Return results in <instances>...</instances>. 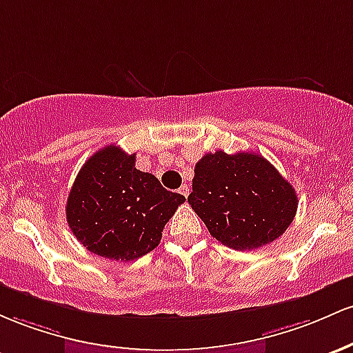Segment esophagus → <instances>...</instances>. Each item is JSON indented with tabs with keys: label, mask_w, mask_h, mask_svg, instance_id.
Returning a JSON list of instances; mask_svg holds the SVG:
<instances>
[{
	"label": "esophagus",
	"mask_w": 353,
	"mask_h": 353,
	"mask_svg": "<svg viewBox=\"0 0 353 353\" xmlns=\"http://www.w3.org/2000/svg\"><path fill=\"white\" fill-rule=\"evenodd\" d=\"M178 193H180V195H183V196H188L190 187H188V185H181L180 190H178Z\"/></svg>",
	"instance_id": "1"
}]
</instances>
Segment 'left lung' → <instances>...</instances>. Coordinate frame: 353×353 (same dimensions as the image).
Instances as JSON below:
<instances>
[{
  "label": "left lung",
  "instance_id": "left-lung-1",
  "mask_svg": "<svg viewBox=\"0 0 353 353\" xmlns=\"http://www.w3.org/2000/svg\"><path fill=\"white\" fill-rule=\"evenodd\" d=\"M188 203L210 235L233 250H255L290 227L295 188L259 153H207L195 165Z\"/></svg>",
  "mask_w": 353,
  "mask_h": 353
}]
</instances>
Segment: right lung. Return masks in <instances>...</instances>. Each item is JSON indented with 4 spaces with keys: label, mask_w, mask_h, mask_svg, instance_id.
Returning a JSON list of instances; mask_svg holds the SVG:
<instances>
[{
    "label": "right lung",
    "mask_w": 353,
    "mask_h": 353,
    "mask_svg": "<svg viewBox=\"0 0 353 353\" xmlns=\"http://www.w3.org/2000/svg\"><path fill=\"white\" fill-rule=\"evenodd\" d=\"M183 201L155 175L134 168V153L110 145L81 166L66 201V221L91 253L132 262L158 247L166 221Z\"/></svg>",
    "instance_id": "1"
}]
</instances>
